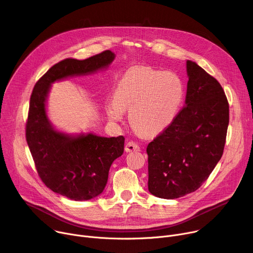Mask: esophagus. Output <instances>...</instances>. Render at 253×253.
I'll return each instance as SVG.
<instances>
[{
	"label": "esophagus",
	"mask_w": 253,
	"mask_h": 253,
	"mask_svg": "<svg viewBox=\"0 0 253 253\" xmlns=\"http://www.w3.org/2000/svg\"><path fill=\"white\" fill-rule=\"evenodd\" d=\"M125 151L126 152H133V151H140V147L137 143L133 141H129L125 145Z\"/></svg>",
	"instance_id": "esophagus-1"
}]
</instances>
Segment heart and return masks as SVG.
Here are the masks:
<instances>
[{"label":"heart","instance_id":"1","mask_svg":"<svg viewBox=\"0 0 253 253\" xmlns=\"http://www.w3.org/2000/svg\"><path fill=\"white\" fill-rule=\"evenodd\" d=\"M183 82L176 73L151 68L132 70L120 80L114 99L106 104L111 121H121L129 110L132 127L142 135L154 136L176 119L184 101Z\"/></svg>","mask_w":253,"mask_h":253}]
</instances>
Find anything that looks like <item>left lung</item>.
<instances>
[{
    "label": "left lung",
    "mask_w": 253,
    "mask_h": 253,
    "mask_svg": "<svg viewBox=\"0 0 253 253\" xmlns=\"http://www.w3.org/2000/svg\"><path fill=\"white\" fill-rule=\"evenodd\" d=\"M185 106L147 146L148 190L175 199L197 190L220 160L229 123V105L219 82L186 61Z\"/></svg>",
    "instance_id": "obj_1"
}]
</instances>
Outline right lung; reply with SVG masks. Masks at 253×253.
<instances>
[{"label": "right lung", "instance_id": "add662e5", "mask_svg": "<svg viewBox=\"0 0 253 253\" xmlns=\"http://www.w3.org/2000/svg\"><path fill=\"white\" fill-rule=\"evenodd\" d=\"M114 59L110 50L85 60L65 59L47 71L31 95L26 139L36 169L47 187L72 200H90L103 192L113 161L124 152L125 138L55 129L46 111L51 85L106 69Z\"/></svg>", "mask_w": 253, "mask_h": 253}]
</instances>
